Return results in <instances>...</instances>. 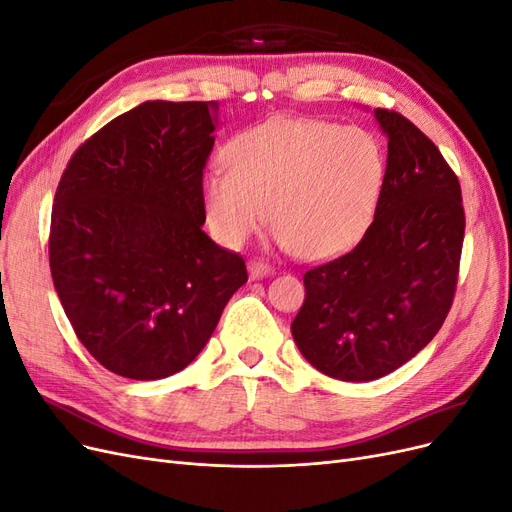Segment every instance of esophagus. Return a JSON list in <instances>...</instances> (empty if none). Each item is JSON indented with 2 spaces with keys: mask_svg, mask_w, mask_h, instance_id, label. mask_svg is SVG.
<instances>
[{
  "mask_svg": "<svg viewBox=\"0 0 512 512\" xmlns=\"http://www.w3.org/2000/svg\"><path fill=\"white\" fill-rule=\"evenodd\" d=\"M247 271H250L252 280H260V277L273 275V267H269L267 262H262V260H252L250 265H247Z\"/></svg>",
  "mask_w": 512,
  "mask_h": 512,
  "instance_id": "1",
  "label": "esophagus"
}]
</instances>
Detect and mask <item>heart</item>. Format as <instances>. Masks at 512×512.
<instances>
[{
    "instance_id": "heart-1",
    "label": "heart",
    "mask_w": 512,
    "mask_h": 512,
    "mask_svg": "<svg viewBox=\"0 0 512 512\" xmlns=\"http://www.w3.org/2000/svg\"><path fill=\"white\" fill-rule=\"evenodd\" d=\"M226 168L200 179L213 235L241 247L269 218L282 250L318 260L346 252L374 218L386 160L378 138L356 126L277 117L241 132Z\"/></svg>"
}]
</instances>
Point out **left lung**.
<instances>
[{"label":"left lung","instance_id":"left-lung-1","mask_svg":"<svg viewBox=\"0 0 512 512\" xmlns=\"http://www.w3.org/2000/svg\"><path fill=\"white\" fill-rule=\"evenodd\" d=\"M389 141L374 222L359 245L303 275L290 331L324 376L369 382L421 352L451 309L466 218L438 147L404 115L374 108Z\"/></svg>","mask_w":512,"mask_h":512}]
</instances>
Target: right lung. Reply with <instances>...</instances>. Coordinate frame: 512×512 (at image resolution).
<instances>
[{"label": "right lung", "mask_w": 512, "mask_h": 512, "mask_svg": "<svg viewBox=\"0 0 512 512\" xmlns=\"http://www.w3.org/2000/svg\"><path fill=\"white\" fill-rule=\"evenodd\" d=\"M218 108L147 100L76 149L61 175L53 284L76 337L117 376L160 380L188 367L247 282L243 258L203 230Z\"/></svg>", "instance_id": "obj_1"}]
</instances>
